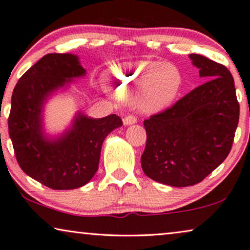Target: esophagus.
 I'll use <instances>...</instances> for the list:
<instances>
[{"label": "esophagus", "mask_w": 250, "mask_h": 250, "mask_svg": "<svg viewBox=\"0 0 250 250\" xmlns=\"http://www.w3.org/2000/svg\"><path fill=\"white\" fill-rule=\"evenodd\" d=\"M136 122H137V119H136L134 115H128L123 119V123H125V125H134V123H136Z\"/></svg>", "instance_id": "34e87169"}]
</instances>
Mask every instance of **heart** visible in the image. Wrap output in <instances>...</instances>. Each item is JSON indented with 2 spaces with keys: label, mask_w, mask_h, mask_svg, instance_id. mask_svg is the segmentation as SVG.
I'll list each match as a JSON object with an SVG mask.
<instances>
[{
  "label": "heart",
  "mask_w": 250,
  "mask_h": 250,
  "mask_svg": "<svg viewBox=\"0 0 250 250\" xmlns=\"http://www.w3.org/2000/svg\"><path fill=\"white\" fill-rule=\"evenodd\" d=\"M108 84L116 94L136 92L135 107L143 114H156L176 101L182 74L176 66L156 61L125 62L112 66Z\"/></svg>",
  "instance_id": "1"
}]
</instances>
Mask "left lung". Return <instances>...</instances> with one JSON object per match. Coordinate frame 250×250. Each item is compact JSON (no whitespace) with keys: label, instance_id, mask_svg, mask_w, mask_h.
<instances>
[{"label":"left lung","instance_id":"8db88e82","mask_svg":"<svg viewBox=\"0 0 250 250\" xmlns=\"http://www.w3.org/2000/svg\"><path fill=\"white\" fill-rule=\"evenodd\" d=\"M188 57L207 81L144 121L147 139L143 171L153 181L176 188L198 184L224 161L240 111L229 69L197 53Z\"/></svg>","mask_w":250,"mask_h":250}]
</instances>
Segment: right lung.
<instances>
[{"label": "right lung", "mask_w": 250, "mask_h": 250, "mask_svg": "<svg viewBox=\"0 0 250 250\" xmlns=\"http://www.w3.org/2000/svg\"><path fill=\"white\" fill-rule=\"evenodd\" d=\"M84 75L76 55L49 53L13 89L8 125L17 161L26 175L50 188L73 189L85 185L98 169L103 142L122 125L115 114L94 119L78 112L62 134H46L45 104L56 92L66 90L75 79Z\"/></svg>", "instance_id": "obj_1"}]
</instances>
